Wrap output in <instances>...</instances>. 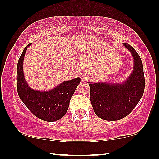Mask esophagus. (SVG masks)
I'll use <instances>...</instances> for the list:
<instances>
[{"label": "esophagus", "mask_w": 159, "mask_h": 159, "mask_svg": "<svg viewBox=\"0 0 159 159\" xmlns=\"http://www.w3.org/2000/svg\"><path fill=\"white\" fill-rule=\"evenodd\" d=\"M81 78H82V81L83 82H86L89 80V76L88 74H86V73H83L81 75Z\"/></svg>", "instance_id": "obj_1"}]
</instances>
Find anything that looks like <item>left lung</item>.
<instances>
[{
	"mask_svg": "<svg viewBox=\"0 0 159 159\" xmlns=\"http://www.w3.org/2000/svg\"><path fill=\"white\" fill-rule=\"evenodd\" d=\"M123 46L134 57V70L125 81L117 83H92L90 101L95 114L106 120H118L130 113L143 96L145 77L141 58L129 44Z\"/></svg>",
	"mask_w": 159,
	"mask_h": 159,
	"instance_id": "left-lung-1",
	"label": "left lung"
}]
</instances>
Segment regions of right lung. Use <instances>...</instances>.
<instances>
[{
  "instance_id": "add662e5",
  "label": "right lung",
  "mask_w": 159,
  "mask_h": 159,
  "mask_svg": "<svg viewBox=\"0 0 159 159\" xmlns=\"http://www.w3.org/2000/svg\"><path fill=\"white\" fill-rule=\"evenodd\" d=\"M30 45L29 44L24 48L16 67L19 97L34 115L42 120L53 122L66 114L70 98L81 79L77 77L64 81L48 91L32 89L25 79L23 69L25 52Z\"/></svg>"
}]
</instances>
